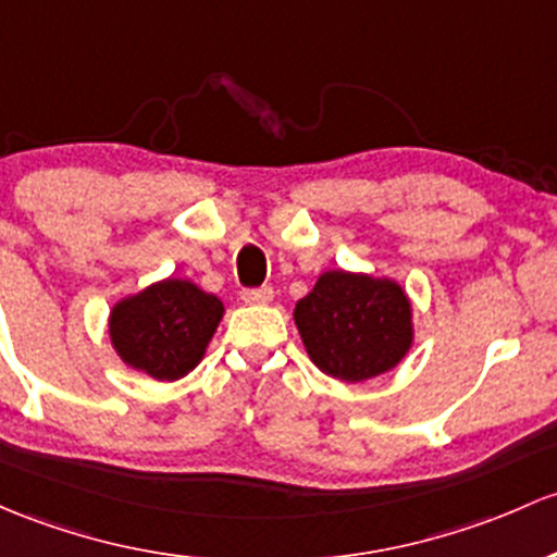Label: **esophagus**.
<instances>
[{
    "label": "esophagus",
    "mask_w": 557,
    "mask_h": 557,
    "mask_svg": "<svg viewBox=\"0 0 557 557\" xmlns=\"http://www.w3.org/2000/svg\"><path fill=\"white\" fill-rule=\"evenodd\" d=\"M245 304H269L274 298V290L269 288V285H263V288H248L239 294Z\"/></svg>",
    "instance_id": "esophagus-1"
}]
</instances>
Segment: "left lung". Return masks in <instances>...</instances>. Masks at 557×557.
Masks as SVG:
<instances>
[{
  "label": "left lung",
  "instance_id": "1",
  "mask_svg": "<svg viewBox=\"0 0 557 557\" xmlns=\"http://www.w3.org/2000/svg\"><path fill=\"white\" fill-rule=\"evenodd\" d=\"M294 320L314 366L342 382L392 371L413 344V309L389 277L331 269L301 301Z\"/></svg>",
  "mask_w": 557,
  "mask_h": 557
}]
</instances>
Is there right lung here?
<instances>
[{"label": "right lung", "mask_w": 557, "mask_h": 557, "mask_svg": "<svg viewBox=\"0 0 557 557\" xmlns=\"http://www.w3.org/2000/svg\"><path fill=\"white\" fill-rule=\"evenodd\" d=\"M221 318L219 296L205 294L191 280L168 277L114 304L109 338L133 371L175 382L202 360Z\"/></svg>", "instance_id": "1"}]
</instances>
